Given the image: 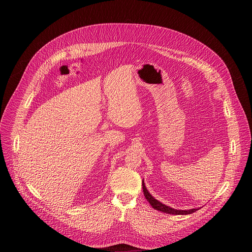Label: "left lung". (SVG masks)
<instances>
[{
    "instance_id": "obj_1",
    "label": "left lung",
    "mask_w": 252,
    "mask_h": 252,
    "mask_svg": "<svg viewBox=\"0 0 252 252\" xmlns=\"http://www.w3.org/2000/svg\"><path fill=\"white\" fill-rule=\"evenodd\" d=\"M142 189H143V194H145V197L148 199V201L150 202V204L157 210H159L161 212H165V213H169V214H190V213H193L195 212L196 210H198V208H192V209H189V210H177V209H173L169 206H166L164 204H162L161 202L158 201L157 199H155L151 194L150 192L148 191L146 186H145V183H143L142 181Z\"/></svg>"
}]
</instances>
